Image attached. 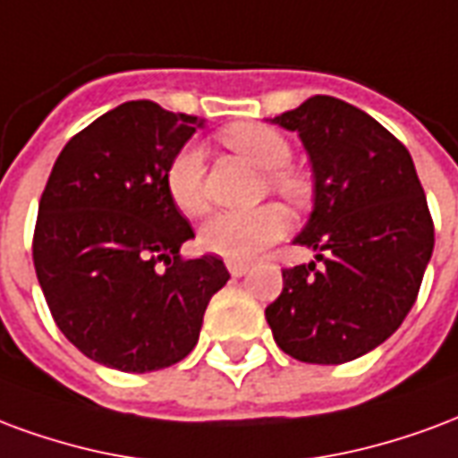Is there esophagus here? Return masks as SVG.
I'll return each mask as SVG.
<instances>
[{
	"label": "esophagus",
	"instance_id": "obj_1",
	"mask_svg": "<svg viewBox=\"0 0 458 458\" xmlns=\"http://www.w3.org/2000/svg\"><path fill=\"white\" fill-rule=\"evenodd\" d=\"M226 268H229V273H232L233 278H239V276H243V273L249 270V266L239 261H226Z\"/></svg>",
	"mask_w": 458,
	"mask_h": 458
}]
</instances>
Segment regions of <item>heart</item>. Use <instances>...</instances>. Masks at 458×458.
<instances>
[{
  "label": "heart",
  "instance_id": "b5f03b06",
  "mask_svg": "<svg viewBox=\"0 0 458 458\" xmlns=\"http://www.w3.org/2000/svg\"><path fill=\"white\" fill-rule=\"evenodd\" d=\"M222 141L263 170V188L283 197L290 205H305L310 182L288 165L293 158L288 139L266 123H233L222 131ZM202 153L192 143L180 146L165 165V190L173 205L185 215H202L207 207ZM288 215L278 205H263L249 212H216L207 219L197 242L205 251L226 261H251L253 256L283 239Z\"/></svg>",
  "mask_w": 458,
  "mask_h": 458
}]
</instances>
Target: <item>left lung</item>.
<instances>
[{
	"instance_id": "8db88e82",
	"label": "left lung",
	"mask_w": 458,
	"mask_h": 458,
	"mask_svg": "<svg viewBox=\"0 0 458 458\" xmlns=\"http://www.w3.org/2000/svg\"><path fill=\"white\" fill-rule=\"evenodd\" d=\"M273 122L298 131L312 160L315 212L295 243L315 249L317 261L283 268L266 319L298 361H353L415 305L435 249L425 190L405 146L336 97H310Z\"/></svg>"
}]
</instances>
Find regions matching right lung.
I'll use <instances>...</instances> for the list:
<instances>
[{
    "label": "right lung",
    "mask_w": 458,
    "mask_h": 458,
    "mask_svg": "<svg viewBox=\"0 0 458 458\" xmlns=\"http://www.w3.org/2000/svg\"><path fill=\"white\" fill-rule=\"evenodd\" d=\"M195 116L126 102L75 133L38 202L33 268L53 319L92 361L148 373L182 361L229 270L182 259L195 232L165 190V165Z\"/></svg>",
    "instance_id": "right-lung-1"
}]
</instances>
